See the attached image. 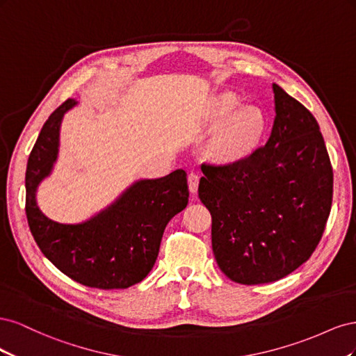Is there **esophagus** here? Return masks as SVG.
<instances>
[{"instance_id": "1", "label": "esophagus", "mask_w": 356, "mask_h": 356, "mask_svg": "<svg viewBox=\"0 0 356 356\" xmlns=\"http://www.w3.org/2000/svg\"><path fill=\"white\" fill-rule=\"evenodd\" d=\"M197 187H199V175L195 174V172H191V174L188 175V188L193 195L197 193Z\"/></svg>"}]
</instances>
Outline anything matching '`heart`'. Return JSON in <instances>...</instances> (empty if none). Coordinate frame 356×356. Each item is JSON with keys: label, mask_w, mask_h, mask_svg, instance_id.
<instances>
[{"label": "heart", "mask_w": 356, "mask_h": 356, "mask_svg": "<svg viewBox=\"0 0 356 356\" xmlns=\"http://www.w3.org/2000/svg\"><path fill=\"white\" fill-rule=\"evenodd\" d=\"M239 96L222 92L208 104L207 118L218 123L207 145L213 163L232 166L250 157L266 132L264 114L252 105H239Z\"/></svg>", "instance_id": "heart-1"}]
</instances>
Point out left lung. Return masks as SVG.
<instances>
[{
	"label": "left lung",
	"instance_id": "obj_1",
	"mask_svg": "<svg viewBox=\"0 0 356 356\" xmlns=\"http://www.w3.org/2000/svg\"><path fill=\"white\" fill-rule=\"evenodd\" d=\"M264 147L232 166L202 165L199 197L212 217V250L233 282H275L314 254L332 202V168L312 113L273 84Z\"/></svg>",
	"mask_w": 356,
	"mask_h": 356
}]
</instances>
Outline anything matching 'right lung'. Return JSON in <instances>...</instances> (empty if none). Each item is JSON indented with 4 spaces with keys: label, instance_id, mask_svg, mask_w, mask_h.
<instances>
[{
    "label": "right lung",
    "instance_id": "1",
    "mask_svg": "<svg viewBox=\"0 0 356 356\" xmlns=\"http://www.w3.org/2000/svg\"><path fill=\"white\" fill-rule=\"evenodd\" d=\"M77 104L63 102L42 126L28 159L26 218L49 260L75 282L90 288H129L152 270L168 222L187 207L186 170L157 179H139L114 203L80 224L47 218L37 204L40 182L51 174L59 152L62 118Z\"/></svg>",
    "mask_w": 356,
    "mask_h": 356
}]
</instances>
